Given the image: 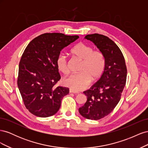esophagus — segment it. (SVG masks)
Listing matches in <instances>:
<instances>
[{
	"label": "esophagus",
	"mask_w": 148,
	"mask_h": 148,
	"mask_svg": "<svg viewBox=\"0 0 148 148\" xmlns=\"http://www.w3.org/2000/svg\"><path fill=\"white\" fill-rule=\"evenodd\" d=\"M69 92H70V93H74V94H78V92H77V91H75L73 90V89H69Z\"/></svg>",
	"instance_id": "34e87169"
}]
</instances>
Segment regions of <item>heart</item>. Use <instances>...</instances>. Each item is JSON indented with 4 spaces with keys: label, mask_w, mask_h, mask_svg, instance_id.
<instances>
[{
    "label": "heart",
    "mask_w": 148,
    "mask_h": 148,
    "mask_svg": "<svg viewBox=\"0 0 148 148\" xmlns=\"http://www.w3.org/2000/svg\"><path fill=\"white\" fill-rule=\"evenodd\" d=\"M70 52L83 60L79 69L81 72L65 78L63 83L74 91H82L88 86L91 79L95 81L101 77L105 67L104 57L101 52L95 51L91 46L83 42L75 45ZM56 65L62 73L65 75L69 73L67 58L64 53H60L57 56Z\"/></svg>",
    "instance_id": "b5f03b06"
}]
</instances>
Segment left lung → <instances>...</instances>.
<instances>
[{
  "label": "left lung",
  "mask_w": 148,
  "mask_h": 148,
  "mask_svg": "<svg viewBox=\"0 0 148 148\" xmlns=\"http://www.w3.org/2000/svg\"><path fill=\"white\" fill-rule=\"evenodd\" d=\"M84 38L95 44L105 60L104 72L90 89L83 92L87 101L79 108L83 117L97 120L109 114L120 101L127 70L123 53L112 40L97 33L86 35Z\"/></svg>",
  "instance_id": "8db88e82"
}]
</instances>
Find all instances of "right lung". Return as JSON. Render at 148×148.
<instances>
[{"label":"right lung","mask_w":148,"mask_h":148,"mask_svg":"<svg viewBox=\"0 0 148 148\" xmlns=\"http://www.w3.org/2000/svg\"><path fill=\"white\" fill-rule=\"evenodd\" d=\"M79 38L62 33H44L31 41L21 56L17 84L26 108L39 117H48L59 110L66 87H55L60 75L56 59L64 47Z\"/></svg>","instance_id":"add662e5"}]
</instances>
